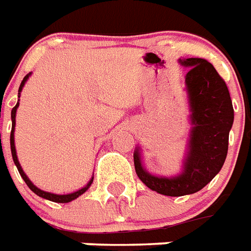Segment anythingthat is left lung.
<instances>
[{
  "mask_svg": "<svg viewBox=\"0 0 251 251\" xmlns=\"http://www.w3.org/2000/svg\"><path fill=\"white\" fill-rule=\"evenodd\" d=\"M180 63L190 67L185 75V89L193 126L182 172L172 177L151 175L142 166L140 148L133 153L140 180L151 190L170 197L196 193L215 177L227 158L234 118L227 84L214 66L202 58L180 59Z\"/></svg>",
  "mask_w": 251,
  "mask_h": 251,
  "instance_id": "obj_1",
  "label": "left lung"
}]
</instances>
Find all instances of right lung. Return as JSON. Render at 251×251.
Masks as SVG:
<instances>
[{"label": "right lung", "instance_id": "right-lung-1", "mask_svg": "<svg viewBox=\"0 0 251 251\" xmlns=\"http://www.w3.org/2000/svg\"><path fill=\"white\" fill-rule=\"evenodd\" d=\"M31 76V74H28V75L24 76L23 81H22L21 87H19V91H18V97H21V92L22 89H23L24 84H25V81L28 80V77ZM18 106H19V100H18L17 105L14 106L13 110H11V122H13V126H11V133H10V148H11V155H13V160L14 163H15V166H17L18 171H19V174H21L22 179L25 181V184L28 185V188L33 192L35 194H37V196H40V197L45 198V200H49V201H53V202H58V203H67V202H71L74 201V200H76V198L79 197V196H81L83 193H85L88 189H89V186L92 185V182H93V177H92L89 181H88V184L84 188H81V189L76 190V192H74V193H70V194H54V193H49V192H45V190H41L39 189L37 186L33 185V182L31 181V180L28 179V176L24 174V171L22 170V166L21 163H19V160H18V155H17V150H15V142H14V131H15V115H17V109Z\"/></svg>", "mask_w": 251, "mask_h": 251}]
</instances>
